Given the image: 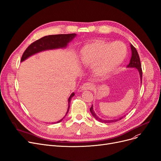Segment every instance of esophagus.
<instances>
[{
	"mask_svg": "<svg viewBox=\"0 0 161 161\" xmlns=\"http://www.w3.org/2000/svg\"><path fill=\"white\" fill-rule=\"evenodd\" d=\"M93 88V84H92L90 82H87L85 83V84H83V86H81V89L82 91H86V90H92Z\"/></svg>",
	"mask_w": 161,
	"mask_h": 161,
	"instance_id": "esophagus-1",
	"label": "esophagus"
}]
</instances>
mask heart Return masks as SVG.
<instances>
[{
  "label": "heart",
  "instance_id": "obj_1",
  "mask_svg": "<svg viewBox=\"0 0 161 161\" xmlns=\"http://www.w3.org/2000/svg\"><path fill=\"white\" fill-rule=\"evenodd\" d=\"M127 54V47L122 42L111 44L95 40L81 47L80 58L84 65H94V74L97 77H105L121 66Z\"/></svg>",
  "mask_w": 161,
  "mask_h": 161
}]
</instances>
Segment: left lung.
I'll return each instance as SVG.
<instances>
[{
    "mask_svg": "<svg viewBox=\"0 0 161 161\" xmlns=\"http://www.w3.org/2000/svg\"><path fill=\"white\" fill-rule=\"evenodd\" d=\"M130 50H131V58H130V62L127 65V68H134L135 69H137V71H139V74L140 75V79H141V81L142 82V69H141V61H140V58L138 54V52L136 51L135 47L130 44ZM90 112L92 115L93 116V117L96 119V120H97L99 122H102V123H114L116 121H118L121 120L122 118L124 117V116H122L119 118H117V119H109V120H106V119H102V118L99 117L96 113L94 112L93 111V105H92L91 108H90Z\"/></svg>",
    "mask_w": 161,
    "mask_h": 161,
    "instance_id": "8db88e82",
    "label": "left lung"
}]
</instances>
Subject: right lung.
I'll return each mask as SVG.
<instances>
[{
    "instance_id": "add662e5",
    "label": "right lung",
    "mask_w": 161,
    "mask_h": 161,
    "mask_svg": "<svg viewBox=\"0 0 161 161\" xmlns=\"http://www.w3.org/2000/svg\"><path fill=\"white\" fill-rule=\"evenodd\" d=\"M76 36V34H57V35H49L46 36L42 38L35 41L34 42L30 45L26 50L24 52L23 55L21 58V62L25 61V59L31 57L36 53L50 50H55L59 48H65L67 47L69 42L72 40ZM75 96V93L73 92L70 95L69 97L68 102V110L65 115L57 122H54L52 123H58L61 122L64 117L66 116L69 109L71 102V99L73 96Z\"/></svg>"
}]
</instances>
